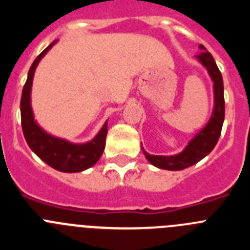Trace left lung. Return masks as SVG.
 <instances>
[{
    "label": "left lung",
    "mask_w": 250,
    "mask_h": 250,
    "mask_svg": "<svg viewBox=\"0 0 250 250\" xmlns=\"http://www.w3.org/2000/svg\"><path fill=\"white\" fill-rule=\"evenodd\" d=\"M200 48L204 50L200 55L196 56L200 63L208 70L214 83V110L211 114L210 120L200 130L189 143L187 147L182 152L171 156L150 155L143 147L147 161L151 163L154 167L165 170H183L191 165L196 164L198 161L209 154L215 147L216 143L219 140L222 132L223 123H224L225 103H224V86H223V77L219 68L216 66L210 52H208L203 45Z\"/></svg>",
    "instance_id": "8db88e82"
}]
</instances>
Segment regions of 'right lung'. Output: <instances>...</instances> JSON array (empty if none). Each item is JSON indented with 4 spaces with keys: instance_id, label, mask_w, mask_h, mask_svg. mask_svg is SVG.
<instances>
[{
    "instance_id": "1",
    "label": "right lung",
    "mask_w": 250,
    "mask_h": 250,
    "mask_svg": "<svg viewBox=\"0 0 250 250\" xmlns=\"http://www.w3.org/2000/svg\"><path fill=\"white\" fill-rule=\"evenodd\" d=\"M56 41L48 45L45 50L36 57L31 65L21 96V125L23 136L27 141L31 150L43 160L51 167L63 171V173H79L89 169L98 163L105 149L107 123L99 131V134L86 144H72L63 139L55 138L43 131L37 125L34 119V112L31 109V86L34 79L35 70L48 50L55 45Z\"/></svg>"
}]
</instances>
